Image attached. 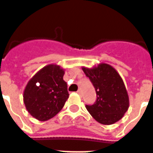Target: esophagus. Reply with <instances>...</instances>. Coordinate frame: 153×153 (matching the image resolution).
Masks as SVG:
<instances>
[{"instance_id": "obj_1", "label": "esophagus", "mask_w": 153, "mask_h": 153, "mask_svg": "<svg viewBox=\"0 0 153 153\" xmlns=\"http://www.w3.org/2000/svg\"><path fill=\"white\" fill-rule=\"evenodd\" d=\"M77 93H78V94H79V95H81V93H82L81 90H80V89L78 90V91H77Z\"/></svg>"}]
</instances>
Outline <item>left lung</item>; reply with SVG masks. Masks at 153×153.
<instances>
[{"label": "left lung", "mask_w": 153, "mask_h": 153, "mask_svg": "<svg viewBox=\"0 0 153 153\" xmlns=\"http://www.w3.org/2000/svg\"><path fill=\"white\" fill-rule=\"evenodd\" d=\"M93 83L97 100L87 110L97 121L112 125L124 116L128 108V97L124 82L117 71L107 64H101L93 69L83 68Z\"/></svg>", "instance_id": "left-lung-1"}]
</instances>
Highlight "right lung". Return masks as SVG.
<instances>
[{"mask_svg":"<svg viewBox=\"0 0 153 153\" xmlns=\"http://www.w3.org/2000/svg\"><path fill=\"white\" fill-rule=\"evenodd\" d=\"M64 74L59 65H49L29 80L24 93V102L32 116L45 121L63 108L69 97Z\"/></svg>","mask_w":153,"mask_h":153,"instance_id":"obj_1","label":"right lung"}]
</instances>
